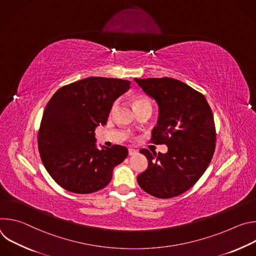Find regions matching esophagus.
Instances as JSON below:
<instances>
[{"label": "esophagus", "mask_w": 256, "mask_h": 256, "mask_svg": "<svg viewBox=\"0 0 256 256\" xmlns=\"http://www.w3.org/2000/svg\"><path fill=\"white\" fill-rule=\"evenodd\" d=\"M138 154V150H134V149H128V155L130 156H134Z\"/></svg>", "instance_id": "obj_1"}]
</instances>
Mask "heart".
Wrapping results in <instances>:
<instances>
[{
	"label": "heart",
	"instance_id": "heart-1",
	"mask_svg": "<svg viewBox=\"0 0 256 256\" xmlns=\"http://www.w3.org/2000/svg\"><path fill=\"white\" fill-rule=\"evenodd\" d=\"M132 103H134V106L136 109L140 108V107H142V106H148V105L151 106L150 99L144 95H136V96H134L132 97ZM116 104L114 105L112 110L116 108Z\"/></svg>",
	"mask_w": 256,
	"mask_h": 256
}]
</instances>
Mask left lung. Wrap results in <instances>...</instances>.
Listing matches in <instances>:
<instances>
[{"label": "left lung", "mask_w": 256, "mask_h": 256, "mask_svg": "<svg viewBox=\"0 0 256 256\" xmlns=\"http://www.w3.org/2000/svg\"><path fill=\"white\" fill-rule=\"evenodd\" d=\"M134 81L159 107L151 140L168 147L165 154L140 151L149 164L138 176V184L159 198L177 196L194 186L212 158L216 130L212 109L202 93L179 80L165 77Z\"/></svg>", "instance_id": "1"}]
</instances>
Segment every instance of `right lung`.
<instances>
[{
    "label": "right lung",
    "instance_id": "1",
    "mask_svg": "<svg viewBox=\"0 0 256 256\" xmlns=\"http://www.w3.org/2000/svg\"><path fill=\"white\" fill-rule=\"evenodd\" d=\"M122 79L90 77L60 88L48 101L38 150L52 179L66 190L91 194L105 188L128 154L124 146L97 148L95 128L105 126L114 102L130 87Z\"/></svg>",
    "mask_w": 256,
    "mask_h": 256
}]
</instances>
